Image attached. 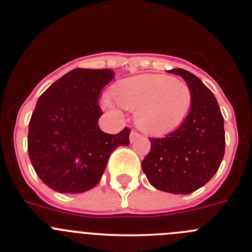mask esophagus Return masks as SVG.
I'll use <instances>...</instances> for the list:
<instances>
[{
  "instance_id": "esophagus-1",
  "label": "esophagus",
  "mask_w": 252,
  "mask_h": 252,
  "mask_svg": "<svg viewBox=\"0 0 252 252\" xmlns=\"http://www.w3.org/2000/svg\"><path fill=\"white\" fill-rule=\"evenodd\" d=\"M139 136H140V133H138V131H136V130H131L130 131V135H129V140H130L131 143H133V141L135 140L136 138H139Z\"/></svg>"
}]
</instances>
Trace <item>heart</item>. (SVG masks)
Segmentation results:
<instances>
[{
	"label": "heart",
	"mask_w": 252,
	"mask_h": 252,
	"mask_svg": "<svg viewBox=\"0 0 252 252\" xmlns=\"http://www.w3.org/2000/svg\"><path fill=\"white\" fill-rule=\"evenodd\" d=\"M119 106L135 112L139 128L163 134L180 126L192 106V91L186 82L165 75H146L119 82L113 90ZM112 108V104L107 102Z\"/></svg>",
	"instance_id": "heart-1"
}]
</instances>
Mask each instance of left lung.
Here are the masks:
<instances>
[{"instance_id": "1", "label": "left lung", "mask_w": 252, "mask_h": 252, "mask_svg": "<svg viewBox=\"0 0 252 252\" xmlns=\"http://www.w3.org/2000/svg\"><path fill=\"white\" fill-rule=\"evenodd\" d=\"M180 75L192 91V106L177 129L163 138H149L150 151L141 168L151 186L173 194H188L218 171L225 151L224 118L211 90L189 71Z\"/></svg>"}]
</instances>
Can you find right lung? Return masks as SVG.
Returning a JSON list of instances; mask_svg holds the SVG:
<instances>
[{
    "label": "right lung",
    "instance_id": "obj_1",
    "mask_svg": "<svg viewBox=\"0 0 252 252\" xmlns=\"http://www.w3.org/2000/svg\"><path fill=\"white\" fill-rule=\"evenodd\" d=\"M109 69H74L36 102L28 128V154L36 175L61 193H82L101 180L109 155L129 145L130 129L107 134L98 126L101 90Z\"/></svg>",
    "mask_w": 252,
    "mask_h": 252
}]
</instances>
